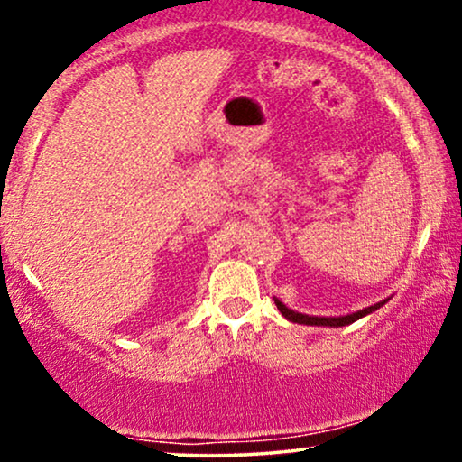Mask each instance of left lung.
<instances>
[{
	"instance_id": "left-lung-1",
	"label": "left lung",
	"mask_w": 462,
	"mask_h": 462,
	"mask_svg": "<svg viewBox=\"0 0 462 462\" xmlns=\"http://www.w3.org/2000/svg\"><path fill=\"white\" fill-rule=\"evenodd\" d=\"M387 300H389V299H387ZM387 300H381V302H376V305L365 307V309H362V311H356V313H351V315H340V318H315V315L296 313V311H292V309H288L286 305H283L282 300H277V299H275V305H277V309H280V313L283 315V318L290 319V321H294V324H305V326H330V328H338V326H349V324H353V321L362 319L364 315H370L372 311H376V309H381Z\"/></svg>"
}]
</instances>
